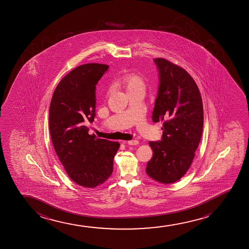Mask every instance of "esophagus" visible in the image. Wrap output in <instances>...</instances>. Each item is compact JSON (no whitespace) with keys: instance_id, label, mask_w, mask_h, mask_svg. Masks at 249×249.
<instances>
[{"instance_id":"1","label":"esophagus","mask_w":249,"mask_h":249,"mask_svg":"<svg viewBox=\"0 0 249 249\" xmlns=\"http://www.w3.org/2000/svg\"><path fill=\"white\" fill-rule=\"evenodd\" d=\"M126 143H128L129 145H137V144H139V141L136 140H129V141H127Z\"/></svg>"}]
</instances>
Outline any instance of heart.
Instances as JSON below:
<instances>
[{"mask_svg": "<svg viewBox=\"0 0 249 249\" xmlns=\"http://www.w3.org/2000/svg\"><path fill=\"white\" fill-rule=\"evenodd\" d=\"M117 84L128 94L139 89H144V79L136 72H126L118 79Z\"/></svg>", "mask_w": 249, "mask_h": 249, "instance_id": "obj_1", "label": "heart"}]
</instances>
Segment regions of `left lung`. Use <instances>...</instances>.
Here are the masks:
<instances>
[{
	"instance_id": "1",
	"label": "left lung",
	"mask_w": 249,
	"mask_h": 249,
	"mask_svg": "<svg viewBox=\"0 0 249 249\" xmlns=\"http://www.w3.org/2000/svg\"><path fill=\"white\" fill-rule=\"evenodd\" d=\"M160 86L153 123H163L161 141H150L153 157L146 174L154 180L172 184L186 174L195 157L203 128V105L197 85L184 69L162 58L154 59Z\"/></svg>"
}]
</instances>
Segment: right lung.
<instances>
[{
	"label": "right lung",
	"instance_id": "obj_1",
	"mask_svg": "<svg viewBox=\"0 0 249 249\" xmlns=\"http://www.w3.org/2000/svg\"><path fill=\"white\" fill-rule=\"evenodd\" d=\"M109 69L86 64L72 70L55 89L49 108L53 145L66 174L80 186L95 188L112 174L118 142L90 135L88 123L95 116L96 84Z\"/></svg>",
	"mask_w": 249,
	"mask_h": 249
}]
</instances>
